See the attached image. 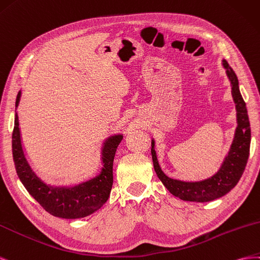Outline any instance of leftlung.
<instances>
[{"mask_svg": "<svg viewBox=\"0 0 260 260\" xmlns=\"http://www.w3.org/2000/svg\"><path fill=\"white\" fill-rule=\"evenodd\" d=\"M223 66L232 86V95L237 111V127L234 140L229 154L222 163V167L213 176L200 182H183L170 179L159 166L157 155L153 149L154 142H151V155L154 171L162 184L172 195L187 202L205 203L224 196L231 190L245 170L250 147V124L247 115L246 103L243 100L239 89V80L231 66L223 60Z\"/></svg>", "mask_w": 260, "mask_h": 260, "instance_id": "8db88e82", "label": "left lung"}]
</instances>
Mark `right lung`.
<instances>
[{"label":"right lung","mask_w":260,"mask_h":260,"mask_svg":"<svg viewBox=\"0 0 260 260\" xmlns=\"http://www.w3.org/2000/svg\"><path fill=\"white\" fill-rule=\"evenodd\" d=\"M19 98L20 92L17 94L16 107ZM122 139V135H114L107 139L102 151L103 169L94 179L70 188L52 187L44 184L28 165L21 147L18 115L16 113L12 135L15 169L29 194L52 216L64 219L84 218L100 209L110 196L113 184V160L116 148Z\"/></svg>","instance_id":"1"}]
</instances>
